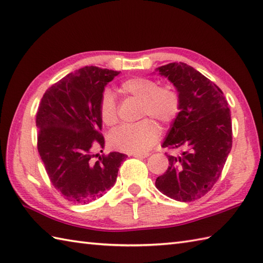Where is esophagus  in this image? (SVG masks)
<instances>
[{
	"label": "esophagus",
	"instance_id": "34e87169",
	"mask_svg": "<svg viewBox=\"0 0 263 263\" xmlns=\"http://www.w3.org/2000/svg\"><path fill=\"white\" fill-rule=\"evenodd\" d=\"M128 156H132V157L136 158H146L149 156V153H131L128 154Z\"/></svg>",
	"mask_w": 263,
	"mask_h": 263
}]
</instances>
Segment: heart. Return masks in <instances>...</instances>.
I'll return each instance as SVG.
<instances>
[{"label": "heart", "mask_w": 263, "mask_h": 263, "mask_svg": "<svg viewBox=\"0 0 263 263\" xmlns=\"http://www.w3.org/2000/svg\"><path fill=\"white\" fill-rule=\"evenodd\" d=\"M122 91L141 100L140 117L149 116L167 125L176 120L181 110V97L172 86H159L157 81L143 77L126 79L121 85ZM99 115L106 125L117 122V103L113 91L105 88L99 98ZM157 123L144 119L137 124L121 125L111 131L108 143L111 148L125 153H144L158 140Z\"/></svg>", "instance_id": "heart-1"}]
</instances>
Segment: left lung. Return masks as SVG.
<instances>
[{"label": "left lung", "instance_id": "1", "mask_svg": "<svg viewBox=\"0 0 263 263\" xmlns=\"http://www.w3.org/2000/svg\"><path fill=\"white\" fill-rule=\"evenodd\" d=\"M168 78L181 97V110L173 122L164 148L182 149L167 155L170 166L156 180L167 197L191 202L208 193L231 153V111L221 89L186 63H168L157 69Z\"/></svg>", "mask_w": 263, "mask_h": 263}]
</instances>
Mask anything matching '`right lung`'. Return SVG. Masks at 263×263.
<instances>
[{
    "label": "right lung",
    "instance_id": "add662e5",
    "mask_svg": "<svg viewBox=\"0 0 263 263\" xmlns=\"http://www.w3.org/2000/svg\"><path fill=\"white\" fill-rule=\"evenodd\" d=\"M119 71L85 66L44 93L36 115L37 148L53 186L72 203H89L114 185L120 153L95 155L104 147L99 98Z\"/></svg>",
    "mask_w": 263,
    "mask_h": 263
}]
</instances>
